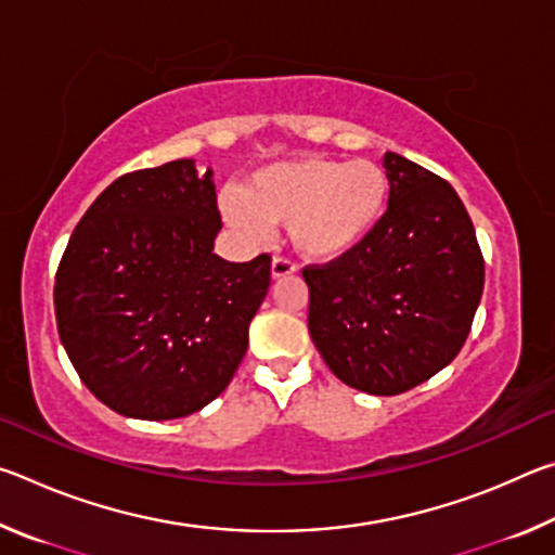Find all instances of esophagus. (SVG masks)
Wrapping results in <instances>:
<instances>
[{
    "mask_svg": "<svg viewBox=\"0 0 555 555\" xmlns=\"http://www.w3.org/2000/svg\"><path fill=\"white\" fill-rule=\"evenodd\" d=\"M296 264L286 257H274V261H271V279H284V276H291L296 274Z\"/></svg>",
    "mask_w": 555,
    "mask_h": 555,
    "instance_id": "obj_1",
    "label": "esophagus"
}]
</instances>
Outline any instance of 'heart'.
I'll return each mask as SVG.
<instances>
[{"label":"heart","mask_w":555,"mask_h":555,"mask_svg":"<svg viewBox=\"0 0 555 555\" xmlns=\"http://www.w3.org/2000/svg\"><path fill=\"white\" fill-rule=\"evenodd\" d=\"M391 181L370 158H294L259 168L242 193L222 198V212L249 240H267L271 224H288L291 242L308 259H337L370 240L387 218Z\"/></svg>","instance_id":"b5f03b06"}]
</instances>
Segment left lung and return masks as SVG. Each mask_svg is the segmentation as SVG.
I'll list each match as a JSON object with an SVG mask.
<instances>
[{
    "label": "left lung",
    "instance_id": "8db88e82",
    "mask_svg": "<svg viewBox=\"0 0 555 555\" xmlns=\"http://www.w3.org/2000/svg\"><path fill=\"white\" fill-rule=\"evenodd\" d=\"M387 218L370 240L306 267L308 333L347 387L393 397L434 377L465 345L485 286L473 220L453 185L393 152Z\"/></svg>",
    "mask_w": 555,
    "mask_h": 555
}]
</instances>
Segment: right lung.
<instances>
[{"mask_svg": "<svg viewBox=\"0 0 555 555\" xmlns=\"http://www.w3.org/2000/svg\"><path fill=\"white\" fill-rule=\"evenodd\" d=\"M212 171L193 158L119 176L73 230L55 274L61 343L82 384L127 418H183L228 389L271 257L224 261Z\"/></svg>", "mask_w": 555, "mask_h": 555, "instance_id": "1", "label": "right lung"}]
</instances>
